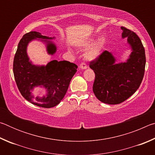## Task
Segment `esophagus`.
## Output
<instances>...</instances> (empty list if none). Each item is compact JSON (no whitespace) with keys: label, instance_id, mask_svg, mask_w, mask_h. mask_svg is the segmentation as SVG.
I'll return each instance as SVG.
<instances>
[{"label":"esophagus","instance_id":"34e87169","mask_svg":"<svg viewBox=\"0 0 155 155\" xmlns=\"http://www.w3.org/2000/svg\"><path fill=\"white\" fill-rule=\"evenodd\" d=\"M80 68H81V69H82V70H85V69H87V65H86L85 63L83 62L80 64Z\"/></svg>","mask_w":155,"mask_h":155}]
</instances>
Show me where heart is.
Instances as JSON below:
<instances>
[{
	"label": "heart",
	"instance_id": "1",
	"mask_svg": "<svg viewBox=\"0 0 155 155\" xmlns=\"http://www.w3.org/2000/svg\"><path fill=\"white\" fill-rule=\"evenodd\" d=\"M94 41V39H91L89 41H87L86 42L83 44L84 46L88 47L91 45ZM104 45V40L103 38H101L96 41V42L94 44V45L89 48L85 52V57L89 60H94L100 57L102 51H103V47Z\"/></svg>",
	"mask_w": 155,
	"mask_h": 155
}]
</instances>
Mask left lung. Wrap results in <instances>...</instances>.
Instances as JSON below:
<instances>
[{
    "instance_id": "obj_1",
    "label": "left lung",
    "mask_w": 155,
    "mask_h": 155,
    "mask_svg": "<svg viewBox=\"0 0 155 155\" xmlns=\"http://www.w3.org/2000/svg\"><path fill=\"white\" fill-rule=\"evenodd\" d=\"M122 38H127L132 52L127 61L116 64L111 52L104 51L91 61L90 67L95 73L93 91L100 101L109 104L124 102L140 87L146 65L145 50L140 39L124 27Z\"/></svg>"
}]
</instances>
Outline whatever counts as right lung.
Instances as JSON below:
<instances>
[{"mask_svg": "<svg viewBox=\"0 0 155 155\" xmlns=\"http://www.w3.org/2000/svg\"><path fill=\"white\" fill-rule=\"evenodd\" d=\"M54 38L37 31L25 34L18 44L13 65L15 83L22 96L31 103L44 108H51L61 102L78 68L68 61L52 60L46 65H35L29 61L27 48L30 41L40 39L46 44L48 53L52 55L57 51V46L48 40ZM37 87L45 88L46 95L34 96L32 92Z\"/></svg>", "mask_w": 155, "mask_h": 155, "instance_id": "right-lung-1", "label": "right lung"}]
</instances>
